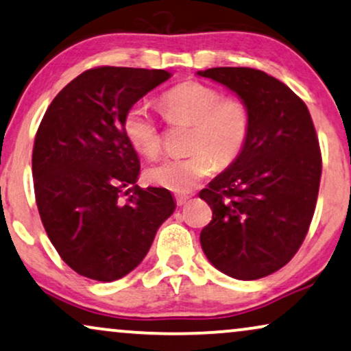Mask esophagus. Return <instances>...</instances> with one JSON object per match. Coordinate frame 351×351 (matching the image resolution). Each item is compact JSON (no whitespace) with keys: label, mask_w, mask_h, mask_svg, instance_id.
<instances>
[{"label":"esophagus","mask_w":351,"mask_h":351,"mask_svg":"<svg viewBox=\"0 0 351 351\" xmlns=\"http://www.w3.org/2000/svg\"><path fill=\"white\" fill-rule=\"evenodd\" d=\"M189 198L190 196H186V195H176V203H177V206H184L186 201H189Z\"/></svg>","instance_id":"esophagus-1"}]
</instances>
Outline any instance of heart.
<instances>
[{"label":"heart","instance_id":"heart-1","mask_svg":"<svg viewBox=\"0 0 351 351\" xmlns=\"http://www.w3.org/2000/svg\"><path fill=\"white\" fill-rule=\"evenodd\" d=\"M166 118L174 124H191L184 158H167L147 169L148 182L161 189L186 193L213 174L217 162L228 166L241 155L251 132V112L237 95H223L214 86L184 81L161 95ZM124 136L138 153L155 158L161 136L155 118L143 104H134L123 119Z\"/></svg>","mask_w":351,"mask_h":351}]
</instances>
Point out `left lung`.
<instances>
[{
	"label": "left lung",
	"mask_w": 351,
	"mask_h": 351,
	"mask_svg": "<svg viewBox=\"0 0 351 351\" xmlns=\"http://www.w3.org/2000/svg\"><path fill=\"white\" fill-rule=\"evenodd\" d=\"M198 75L233 90L251 112L241 155L199 191L213 209L201 247L225 275L258 280L285 267L308 233L321 179L318 137L304 100L265 71L217 66Z\"/></svg>",
	"instance_id": "obj_1"
}]
</instances>
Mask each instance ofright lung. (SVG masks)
Returning a JSON list of instances; mask_svg holds the SVG:
<instances>
[{"instance_id": "1", "label": "right lung", "mask_w": 351, "mask_h": 351, "mask_svg": "<svg viewBox=\"0 0 351 351\" xmlns=\"http://www.w3.org/2000/svg\"><path fill=\"white\" fill-rule=\"evenodd\" d=\"M169 78L166 70H86L41 119L32 156L36 206L56 251L81 276H126L174 213L169 190L136 184L141 161L123 129L128 108Z\"/></svg>"}]
</instances>
